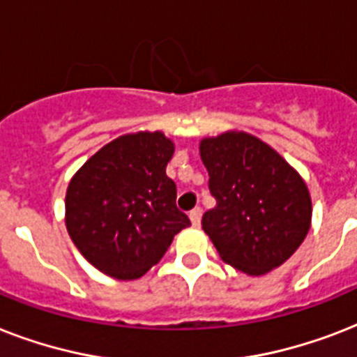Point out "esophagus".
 I'll return each instance as SVG.
<instances>
[{"label":"esophagus","mask_w":357,"mask_h":357,"mask_svg":"<svg viewBox=\"0 0 357 357\" xmlns=\"http://www.w3.org/2000/svg\"><path fill=\"white\" fill-rule=\"evenodd\" d=\"M189 218H190V222H192V226H200V222H202V209H200V207H195V209L189 213Z\"/></svg>","instance_id":"1"}]
</instances>
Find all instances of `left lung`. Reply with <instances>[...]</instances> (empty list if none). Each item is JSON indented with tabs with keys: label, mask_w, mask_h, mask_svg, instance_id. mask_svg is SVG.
I'll return each mask as SVG.
<instances>
[{
	"label": "left lung",
	"mask_w": 357,
	"mask_h": 357,
	"mask_svg": "<svg viewBox=\"0 0 357 357\" xmlns=\"http://www.w3.org/2000/svg\"><path fill=\"white\" fill-rule=\"evenodd\" d=\"M200 155L217 200L202 228L220 257L250 276L285 263L310 231L304 179L271 146L246 133L204 139Z\"/></svg>",
	"instance_id": "obj_1"
}]
</instances>
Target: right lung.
I'll use <instances>...</instances> for the list:
<instances>
[{"mask_svg": "<svg viewBox=\"0 0 357 357\" xmlns=\"http://www.w3.org/2000/svg\"><path fill=\"white\" fill-rule=\"evenodd\" d=\"M174 144L159 131L123 135L77 170L66 190V228L83 257L119 280L159 263L190 226L167 176Z\"/></svg>", "mask_w": 357, "mask_h": 357, "instance_id": "right-lung-1", "label": "right lung"}]
</instances>
